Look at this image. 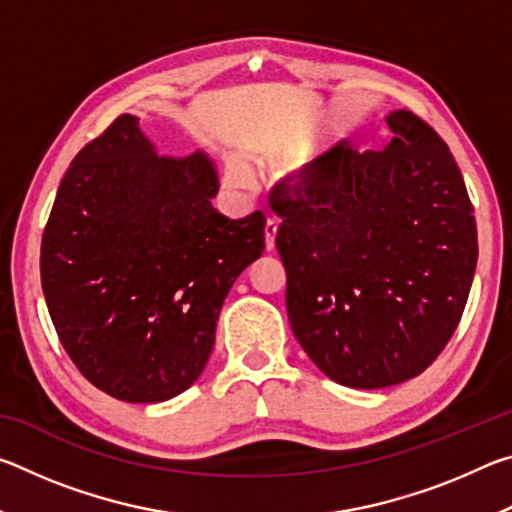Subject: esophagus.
<instances>
[{"label":"esophagus","instance_id":"1","mask_svg":"<svg viewBox=\"0 0 512 512\" xmlns=\"http://www.w3.org/2000/svg\"><path fill=\"white\" fill-rule=\"evenodd\" d=\"M264 235H266V250H273L275 248V235H277V221L273 216H268V221L264 225Z\"/></svg>","mask_w":512,"mask_h":512}]
</instances>
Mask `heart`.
Here are the masks:
<instances>
[{"label": "heart", "mask_w": 512, "mask_h": 512, "mask_svg": "<svg viewBox=\"0 0 512 512\" xmlns=\"http://www.w3.org/2000/svg\"><path fill=\"white\" fill-rule=\"evenodd\" d=\"M228 178H230V183H235V185L244 183V180H246V167H244V164L232 162L230 169H228Z\"/></svg>", "instance_id": "obj_1"}]
</instances>
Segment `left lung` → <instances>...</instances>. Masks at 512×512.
<instances>
[{
  "mask_svg": "<svg viewBox=\"0 0 512 512\" xmlns=\"http://www.w3.org/2000/svg\"><path fill=\"white\" fill-rule=\"evenodd\" d=\"M381 151H327L309 185L271 201L291 329L336 384L418 377L452 339L474 280L476 221L461 169L411 110Z\"/></svg>",
  "mask_w": 512,
  "mask_h": 512,
  "instance_id": "1",
  "label": "left lung"
}]
</instances>
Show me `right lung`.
<instances>
[{
	"instance_id": "1",
	"label": "right lung",
	"mask_w": 512,
	"mask_h": 512,
	"mask_svg": "<svg viewBox=\"0 0 512 512\" xmlns=\"http://www.w3.org/2000/svg\"><path fill=\"white\" fill-rule=\"evenodd\" d=\"M219 187L214 160L158 158L133 115L72 160L40 277L60 343L99 391L164 402L203 372L223 300L264 250V212L230 221L212 207Z\"/></svg>"
}]
</instances>
